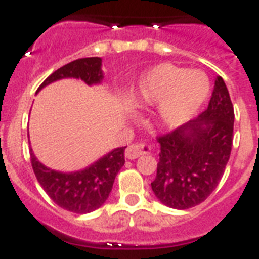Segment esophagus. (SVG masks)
Instances as JSON below:
<instances>
[{
    "mask_svg": "<svg viewBox=\"0 0 259 259\" xmlns=\"http://www.w3.org/2000/svg\"><path fill=\"white\" fill-rule=\"evenodd\" d=\"M150 150L149 145H145V144H133V145H130L125 152L126 158H129V160H134V158L141 157L142 154L148 153Z\"/></svg>",
    "mask_w": 259,
    "mask_h": 259,
    "instance_id": "esophagus-1",
    "label": "esophagus"
}]
</instances>
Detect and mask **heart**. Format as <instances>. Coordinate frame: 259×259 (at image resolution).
I'll return each mask as SVG.
<instances>
[{
    "label": "heart",
    "instance_id": "b5f03b06",
    "mask_svg": "<svg viewBox=\"0 0 259 259\" xmlns=\"http://www.w3.org/2000/svg\"><path fill=\"white\" fill-rule=\"evenodd\" d=\"M211 91L208 76L199 70H187L170 63L152 67L132 89L134 105H157V119L168 129H176L193 118Z\"/></svg>",
    "mask_w": 259,
    "mask_h": 259
}]
</instances>
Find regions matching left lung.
Returning <instances> with one entry per match:
<instances>
[{"mask_svg": "<svg viewBox=\"0 0 259 259\" xmlns=\"http://www.w3.org/2000/svg\"><path fill=\"white\" fill-rule=\"evenodd\" d=\"M233 132V103L225 80L218 76L204 113L158 138L160 160L152 183L158 200L176 209L204 201L223 176Z\"/></svg>", "mask_w": 259, "mask_h": 259, "instance_id": "1", "label": "left lung"}]
</instances>
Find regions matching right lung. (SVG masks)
I'll return each mask as SVG.
<instances>
[{
	"mask_svg": "<svg viewBox=\"0 0 259 259\" xmlns=\"http://www.w3.org/2000/svg\"><path fill=\"white\" fill-rule=\"evenodd\" d=\"M80 79L87 86L101 84L105 79L101 58L78 59L60 67L42 82L36 93L62 79ZM125 148H117L98 158L84 169L60 172L51 169L37 160L30 149L32 168L47 195L62 208L76 213L95 211L105 204L117 173L125 164Z\"/></svg>",
	"mask_w": 259,
	"mask_h": 259,
	"instance_id": "obj_1",
	"label": "right lung"
}]
</instances>
